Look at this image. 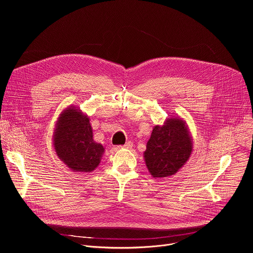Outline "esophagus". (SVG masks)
Returning a JSON list of instances; mask_svg holds the SVG:
<instances>
[{"instance_id":"34e87169","label":"esophagus","mask_w":253,"mask_h":253,"mask_svg":"<svg viewBox=\"0 0 253 253\" xmlns=\"http://www.w3.org/2000/svg\"><path fill=\"white\" fill-rule=\"evenodd\" d=\"M133 147V143L132 142H127L124 144L123 146H118V148H123V149H131Z\"/></svg>"}]
</instances>
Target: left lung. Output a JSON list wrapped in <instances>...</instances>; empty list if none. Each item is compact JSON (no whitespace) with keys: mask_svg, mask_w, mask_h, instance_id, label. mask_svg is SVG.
Instances as JSON below:
<instances>
[{"mask_svg":"<svg viewBox=\"0 0 253 253\" xmlns=\"http://www.w3.org/2000/svg\"><path fill=\"white\" fill-rule=\"evenodd\" d=\"M192 151L193 142L186 121L172 116L153 128L143 155L151 176L164 178L182 168Z\"/></svg>","mask_w":253,"mask_h":253,"instance_id":"1","label":"left lung"}]
</instances>
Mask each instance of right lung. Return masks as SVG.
<instances>
[{"instance_id":"add662e5","label":"right lung","mask_w":253,"mask_h":253,"mask_svg":"<svg viewBox=\"0 0 253 253\" xmlns=\"http://www.w3.org/2000/svg\"><path fill=\"white\" fill-rule=\"evenodd\" d=\"M53 146L58 158L74 172L89 173L101 162L105 148L93 139L90 118L75 106L61 112L56 122Z\"/></svg>"}]
</instances>
